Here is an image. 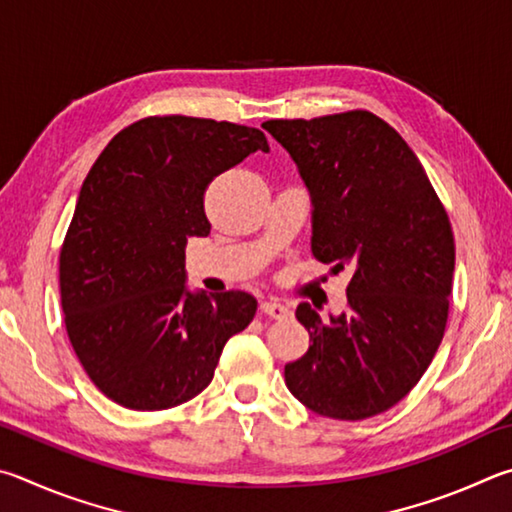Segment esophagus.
<instances>
[{
	"instance_id": "1",
	"label": "esophagus",
	"mask_w": 512,
	"mask_h": 512,
	"mask_svg": "<svg viewBox=\"0 0 512 512\" xmlns=\"http://www.w3.org/2000/svg\"><path fill=\"white\" fill-rule=\"evenodd\" d=\"M261 312L267 317H272V319H285V317L292 315V310L288 306H283V303H276V301L261 303Z\"/></svg>"
}]
</instances>
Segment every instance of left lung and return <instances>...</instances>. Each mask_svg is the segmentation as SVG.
<instances>
[{"label": "left lung", "instance_id": "obj_1", "mask_svg": "<svg viewBox=\"0 0 512 512\" xmlns=\"http://www.w3.org/2000/svg\"><path fill=\"white\" fill-rule=\"evenodd\" d=\"M312 202V254L351 267L348 308L328 321L299 303L310 348L285 364L292 396L319 416L391 409L441 346L454 276L450 218L414 150L387 121L355 110L265 121Z\"/></svg>", "mask_w": 512, "mask_h": 512}]
</instances>
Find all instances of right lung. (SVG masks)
Returning a JSON list of instances; mask_svg holds the SVG:
<instances>
[{
	"mask_svg": "<svg viewBox=\"0 0 512 512\" xmlns=\"http://www.w3.org/2000/svg\"><path fill=\"white\" fill-rule=\"evenodd\" d=\"M261 130L193 116L128 125L94 161L60 251L69 342L98 389L121 407L159 411L209 387L256 299L186 288L184 247L209 236L204 191L251 152Z\"/></svg>",
	"mask_w": 512,
	"mask_h": 512,
	"instance_id": "obj_1",
	"label": "right lung"
}]
</instances>
